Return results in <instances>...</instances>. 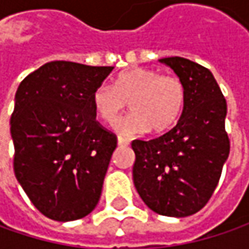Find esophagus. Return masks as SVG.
I'll return each instance as SVG.
<instances>
[{"label": "esophagus", "mask_w": 249, "mask_h": 249, "mask_svg": "<svg viewBox=\"0 0 249 249\" xmlns=\"http://www.w3.org/2000/svg\"><path fill=\"white\" fill-rule=\"evenodd\" d=\"M118 145L119 147H127L129 145V141L126 139H123V137H118Z\"/></svg>", "instance_id": "1"}]
</instances>
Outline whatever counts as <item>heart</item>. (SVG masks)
<instances>
[{
  "label": "heart",
  "instance_id": "obj_1",
  "mask_svg": "<svg viewBox=\"0 0 249 249\" xmlns=\"http://www.w3.org/2000/svg\"><path fill=\"white\" fill-rule=\"evenodd\" d=\"M127 102L131 112L118 124L119 133H163L183 112L186 87L177 76L136 68L119 73L112 87L100 84L91 94L95 115L107 124L118 122Z\"/></svg>",
  "mask_w": 249,
  "mask_h": 249
}]
</instances>
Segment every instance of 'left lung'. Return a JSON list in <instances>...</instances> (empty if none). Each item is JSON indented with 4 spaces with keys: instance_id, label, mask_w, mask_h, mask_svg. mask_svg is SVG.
Instances as JSON below:
<instances>
[{
    "instance_id": "left-lung-1",
    "label": "left lung",
    "mask_w": 249,
    "mask_h": 249,
    "mask_svg": "<svg viewBox=\"0 0 249 249\" xmlns=\"http://www.w3.org/2000/svg\"><path fill=\"white\" fill-rule=\"evenodd\" d=\"M186 87L177 124L158 139L134 140L133 181L145 205L163 216L196 213L209 201L230 152L227 104L209 69L186 58L159 59Z\"/></svg>"
}]
</instances>
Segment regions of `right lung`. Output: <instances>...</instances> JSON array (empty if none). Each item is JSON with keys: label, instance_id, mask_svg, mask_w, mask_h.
<instances>
[{"label": "right lung", "instance_id": "obj_1", "mask_svg": "<svg viewBox=\"0 0 249 249\" xmlns=\"http://www.w3.org/2000/svg\"><path fill=\"white\" fill-rule=\"evenodd\" d=\"M112 69L53 61L18 87L11 116L15 176L53 220L82 219L100 201L118 140L95 120L91 94Z\"/></svg>", "mask_w": 249, "mask_h": 249}]
</instances>
